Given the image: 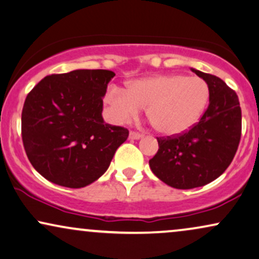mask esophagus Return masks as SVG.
Here are the masks:
<instances>
[{"label":"esophagus","instance_id":"esophagus-1","mask_svg":"<svg viewBox=\"0 0 259 259\" xmlns=\"http://www.w3.org/2000/svg\"><path fill=\"white\" fill-rule=\"evenodd\" d=\"M141 137H142V134H140V133L130 132V134H129L130 140H139V139H141Z\"/></svg>","mask_w":259,"mask_h":259}]
</instances>
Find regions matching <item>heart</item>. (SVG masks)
Listing matches in <instances>:
<instances>
[{
	"label": "heart",
	"mask_w": 259,
	"mask_h": 259,
	"mask_svg": "<svg viewBox=\"0 0 259 259\" xmlns=\"http://www.w3.org/2000/svg\"><path fill=\"white\" fill-rule=\"evenodd\" d=\"M210 97L208 83L198 76L165 74L140 78L126 91L112 86L105 101L110 117L125 123L147 107V117L156 132L166 136L181 135L191 129L207 109Z\"/></svg>",
	"instance_id": "b5f03b06"
}]
</instances>
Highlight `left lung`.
Wrapping results in <instances>:
<instances>
[{"label": "left lung", "instance_id": "obj_1", "mask_svg": "<svg viewBox=\"0 0 259 259\" xmlns=\"http://www.w3.org/2000/svg\"><path fill=\"white\" fill-rule=\"evenodd\" d=\"M208 83L209 105L198 123L181 135L158 137L152 172L176 189H194L220 177L237 153L241 109L237 93L215 75L191 69Z\"/></svg>", "mask_w": 259, "mask_h": 259}]
</instances>
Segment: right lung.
I'll list each match as a JSON object with an SVG mask.
<instances>
[{
    "instance_id": "right-lung-1",
    "label": "right lung",
    "mask_w": 259,
    "mask_h": 259,
    "mask_svg": "<svg viewBox=\"0 0 259 259\" xmlns=\"http://www.w3.org/2000/svg\"><path fill=\"white\" fill-rule=\"evenodd\" d=\"M113 71L52 74L26 97L21 135L32 166L55 184L78 189L100 178L129 136L104 122L103 98Z\"/></svg>"
}]
</instances>
